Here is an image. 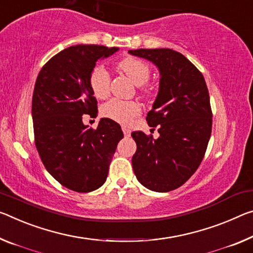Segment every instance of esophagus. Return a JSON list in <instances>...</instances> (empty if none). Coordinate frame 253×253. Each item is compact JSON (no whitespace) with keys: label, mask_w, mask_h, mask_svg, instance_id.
I'll return each instance as SVG.
<instances>
[{"label":"esophagus","mask_w":253,"mask_h":253,"mask_svg":"<svg viewBox=\"0 0 253 253\" xmlns=\"http://www.w3.org/2000/svg\"><path fill=\"white\" fill-rule=\"evenodd\" d=\"M123 133H124V135L126 136V137H128V136H130L131 130L128 127H126V126H123Z\"/></svg>","instance_id":"1"}]
</instances>
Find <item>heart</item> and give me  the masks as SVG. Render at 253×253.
Masks as SVG:
<instances>
[{"mask_svg": "<svg viewBox=\"0 0 253 253\" xmlns=\"http://www.w3.org/2000/svg\"><path fill=\"white\" fill-rule=\"evenodd\" d=\"M118 69L130 79L135 85H138V92L144 97L152 93V86L147 84L151 75V67L142 58L128 56L118 63ZM89 84L95 98L105 99L110 92V75L103 65L93 67L89 76ZM105 117L115 120L123 125H129L133 120L141 115L142 107L136 101H124L111 99L101 108Z\"/></svg>", "mask_w": 253, "mask_h": 253, "instance_id": "b5f03b06", "label": "heart"}]
</instances>
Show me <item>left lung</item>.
Masks as SVG:
<instances>
[{
  "mask_svg": "<svg viewBox=\"0 0 253 253\" xmlns=\"http://www.w3.org/2000/svg\"><path fill=\"white\" fill-rule=\"evenodd\" d=\"M153 62L160 89L146 122L159 138L133 131L131 159L136 178L150 190L167 192L187 181L202 163L210 142L213 114L205 79L189 59L169 48L128 50Z\"/></svg>",
  "mask_w": 253,
  "mask_h": 253,
  "instance_id": "obj_1",
  "label": "left lung"
}]
</instances>
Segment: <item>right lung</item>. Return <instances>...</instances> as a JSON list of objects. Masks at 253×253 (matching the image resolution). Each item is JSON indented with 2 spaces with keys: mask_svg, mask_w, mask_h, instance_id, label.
<instances>
[{
  "mask_svg": "<svg viewBox=\"0 0 253 253\" xmlns=\"http://www.w3.org/2000/svg\"><path fill=\"white\" fill-rule=\"evenodd\" d=\"M117 50L102 45L69 47L53 56L36 80L31 107L36 148L51 177L73 191L90 192L105 183L124 137L112 119L102 118L95 129L82 122L83 115L98 114L91 71L98 59Z\"/></svg>",
  "mask_w": 253,
  "mask_h": 253,
  "instance_id": "obj_1",
  "label": "right lung"
}]
</instances>
